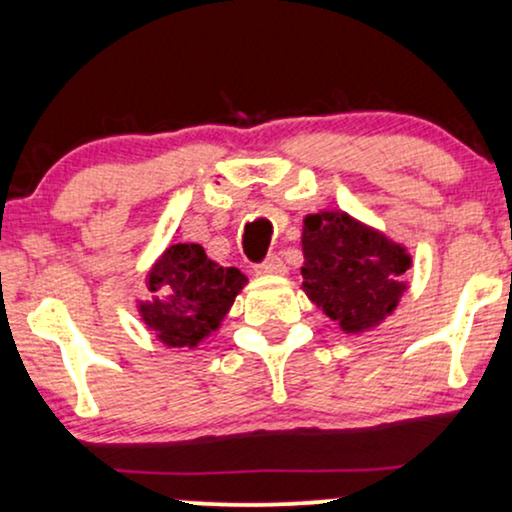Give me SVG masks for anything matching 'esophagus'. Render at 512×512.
I'll return each instance as SVG.
<instances>
[{"label":"esophagus","mask_w":512,"mask_h":512,"mask_svg":"<svg viewBox=\"0 0 512 512\" xmlns=\"http://www.w3.org/2000/svg\"><path fill=\"white\" fill-rule=\"evenodd\" d=\"M255 272L260 276H279V274H286V264L281 262L279 255H269L262 264H257Z\"/></svg>","instance_id":"1"}]
</instances>
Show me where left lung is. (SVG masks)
<instances>
[{"mask_svg":"<svg viewBox=\"0 0 512 512\" xmlns=\"http://www.w3.org/2000/svg\"><path fill=\"white\" fill-rule=\"evenodd\" d=\"M301 248V289L344 334L383 325L409 289L404 281L411 267L407 245L349 211L305 214Z\"/></svg>","mask_w":512,"mask_h":512,"instance_id":"obj_1","label":"left lung"}]
</instances>
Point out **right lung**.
Listing matches in <instances>:
<instances>
[{"instance_id":"1","label":"right lung","mask_w":512,"mask_h":512,"mask_svg":"<svg viewBox=\"0 0 512 512\" xmlns=\"http://www.w3.org/2000/svg\"><path fill=\"white\" fill-rule=\"evenodd\" d=\"M151 296L137 301L144 327L168 349H197L221 327L248 276L221 267L202 245L173 243L146 269Z\"/></svg>"}]
</instances>
